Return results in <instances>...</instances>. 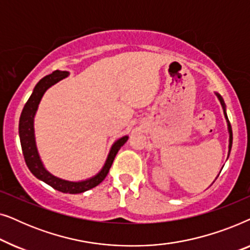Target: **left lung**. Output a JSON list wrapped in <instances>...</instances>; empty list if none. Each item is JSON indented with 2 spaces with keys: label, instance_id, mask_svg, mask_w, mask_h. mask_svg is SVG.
<instances>
[{
  "label": "left lung",
  "instance_id": "obj_1",
  "mask_svg": "<svg viewBox=\"0 0 250 250\" xmlns=\"http://www.w3.org/2000/svg\"><path fill=\"white\" fill-rule=\"evenodd\" d=\"M215 94H216V97L218 98V100H220V102H221L222 108H223L224 117H225V119H227V123H228V131H229V135H230V136H229V153H228V155H230L231 146H232V128H231V124H230V122H229V118H228V115H227V109H225V104H224L223 98H222L218 93H215Z\"/></svg>",
  "mask_w": 250,
  "mask_h": 250
}]
</instances>
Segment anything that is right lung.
Listing matches in <instances>:
<instances>
[{
  "label": "right lung",
  "instance_id": "1",
  "mask_svg": "<svg viewBox=\"0 0 250 250\" xmlns=\"http://www.w3.org/2000/svg\"><path fill=\"white\" fill-rule=\"evenodd\" d=\"M69 73L68 71H61L56 70L52 74L46 75L43 77L36 86L34 87L33 93L30 95L28 101L26 102L25 107L22 109L21 115H20L19 119V138L20 143H21V149L23 153V158H25L26 165L32 174L37 179L43 181L53 189H56L60 192L63 193H82L85 191L92 189V188L97 187L100 184L102 181L105 179L107 174L109 173V169L112 165L116 155H117L118 150L121 146L125 145V142L128 140V136H122L118 139L114 145H112L110 151L108 153L107 160H105L104 167H102L100 172L95 174L94 176L90 177L87 180L78 181V182H74V181H68L60 179V177L54 176L51 174L45 167H44L41 157L37 151L36 141H35V132H34V118H35L37 108L41 100H42L44 93H45L47 88H50L52 85L57 84L58 82L66 78Z\"/></svg>",
  "mask_w": 250,
  "mask_h": 250
}]
</instances>
